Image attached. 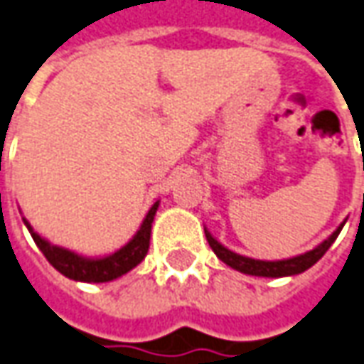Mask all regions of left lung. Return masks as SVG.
<instances>
[{
	"label": "left lung",
	"instance_id": "1",
	"mask_svg": "<svg viewBox=\"0 0 364 364\" xmlns=\"http://www.w3.org/2000/svg\"><path fill=\"white\" fill-rule=\"evenodd\" d=\"M343 225L338 227L335 233L328 237L325 243H321L317 249L309 251L305 255H299V257H293V259H287V261H257V259H249V257H243V255H237L229 249H225L223 245L217 243L211 235L205 231L207 235V241L211 245V249L215 251V255L227 263L229 267H233L241 273H247V275H257V277H289V275H299L306 271L309 267H313L317 263L318 259L323 255L327 253V249L333 245V241L337 239L338 233H341Z\"/></svg>",
	"mask_w": 364,
	"mask_h": 364
}]
</instances>
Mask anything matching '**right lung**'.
<instances>
[{
  "label": "right lung",
  "instance_id": "right-lung-1",
  "mask_svg": "<svg viewBox=\"0 0 364 364\" xmlns=\"http://www.w3.org/2000/svg\"><path fill=\"white\" fill-rule=\"evenodd\" d=\"M157 207H159V203H155L151 207L141 229L129 243L119 249L117 253L103 257V259H83V257L71 253L68 249L53 247V245L47 243L46 239H41L29 225H26L36 245L41 249V253L46 255L47 261L55 267L61 275L69 277L73 281H85V283H107V281L125 275L127 271H131L135 265H139L145 259V255L149 251L151 223H153Z\"/></svg>",
  "mask_w": 364,
  "mask_h": 364
}]
</instances>
